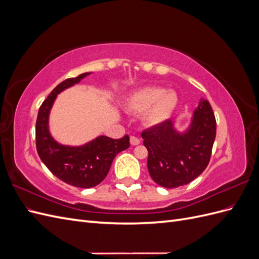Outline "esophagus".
Returning <instances> with one entry per match:
<instances>
[{"instance_id": "34e87169", "label": "esophagus", "mask_w": 259, "mask_h": 259, "mask_svg": "<svg viewBox=\"0 0 259 259\" xmlns=\"http://www.w3.org/2000/svg\"><path fill=\"white\" fill-rule=\"evenodd\" d=\"M130 142H131V145H132V146H137V145L140 144V139L137 138L136 136H131Z\"/></svg>"}]
</instances>
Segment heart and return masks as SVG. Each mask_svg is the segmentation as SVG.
I'll list each match as a JSON object with an SVG mask.
<instances>
[{
    "mask_svg": "<svg viewBox=\"0 0 259 259\" xmlns=\"http://www.w3.org/2000/svg\"><path fill=\"white\" fill-rule=\"evenodd\" d=\"M178 104L177 94L160 86H146L133 92L126 99L128 110L144 113L148 126H159L173 114Z\"/></svg>",
    "mask_w": 259,
    "mask_h": 259,
    "instance_id": "b5f03b06",
    "label": "heart"
}]
</instances>
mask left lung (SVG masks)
Segmentation results:
<instances>
[{
	"mask_svg": "<svg viewBox=\"0 0 259 259\" xmlns=\"http://www.w3.org/2000/svg\"><path fill=\"white\" fill-rule=\"evenodd\" d=\"M148 150V170L154 182L164 188L191 183L203 173L210 159L216 137V120L207 100L201 99L185 132L175 130L167 120L142 133Z\"/></svg>",
	"mask_w": 259,
	"mask_h": 259,
	"instance_id": "1",
	"label": "left lung"
}]
</instances>
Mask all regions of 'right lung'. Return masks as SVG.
Instances as JSON below:
<instances>
[{
    "label": "right lung",
    "instance_id": "right-lung-1",
    "mask_svg": "<svg viewBox=\"0 0 259 259\" xmlns=\"http://www.w3.org/2000/svg\"><path fill=\"white\" fill-rule=\"evenodd\" d=\"M90 72L70 77L58 84L38 109L35 124V143L38 156L52 173L68 185L92 188L100 184L112 164L115 155L130 147V137L120 139L99 136L79 147L58 144L49 130V116L57 95L79 83Z\"/></svg>",
    "mask_w": 259,
    "mask_h": 259
}]
</instances>
